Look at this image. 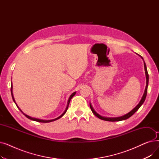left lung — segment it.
<instances>
[{"label": "left lung", "mask_w": 159, "mask_h": 159, "mask_svg": "<svg viewBox=\"0 0 159 159\" xmlns=\"http://www.w3.org/2000/svg\"><path fill=\"white\" fill-rule=\"evenodd\" d=\"M140 56V55H139ZM142 59H143V58L141 56H140ZM144 70H145V74H146V88H145V90H144V93L143 95V97H142V98L140 101L139 103L134 107L133 109L129 111V113H128L127 114L124 115L123 116H119V117H106V116H101L98 113H97L95 110L93 109V107L92 106V105H91V103H89V106H90V108L91 111H92V112L94 113V115L97 116V117L100 119L101 120H106V121H111V122H115V121H120V120H126V119H128V118H129L130 116H131L133 114H134L140 108V107L143 104L144 102L145 101V99H146V95H147V91H148V82H149V75H148V71H147V68H146V63L144 61Z\"/></svg>", "instance_id": "obj_1"}]
</instances>
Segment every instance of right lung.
<instances>
[{"instance_id":"right-lung-1","label":"right lung","mask_w":159,"mask_h":159,"mask_svg":"<svg viewBox=\"0 0 159 159\" xmlns=\"http://www.w3.org/2000/svg\"><path fill=\"white\" fill-rule=\"evenodd\" d=\"M11 96H12V98H13V101H14V102L15 103V104L16 105V106H17V107L19 108V109L20 110V111L26 116V117L28 118V119H30V120H34V121H37V122H44V123H46V122H53V121H55V120H58V119H60V118H61L62 116L66 113V112L67 111V110L68 109V106H69V104H70V101H71V99L72 98V97L76 94V91H75V92H73L71 95H70V97H69V99H68V102H67V106H66V109H65V110H64V111L59 116H58L57 118H56V119H52V120H43V119H37V118H33V117H31V116H29V115H26V114H25L24 113H23L22 112V111L20 109V108L19 107V106H17V104H16V103L15 102V98H14V97H13V85H12V82H11Z\"/></svg>"}]
</instances>
